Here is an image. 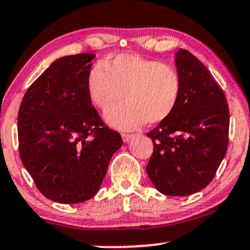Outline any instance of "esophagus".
Segmentation results:
<instances>
[{"label":"esophagus","mask_w":250,"mask_h":250,"mask_svg":"<svg viewBox=\"0 0 250 250\" xmlns=\"http://www.w3.org/2000/svg\"><path fill=\"white\" fill-rule=\"evenodd\" d=\"M132 138H134V135H128V134H122V141L125 143H129Z\"/></svg>","instance_id":"34e87169"}]
</instances>
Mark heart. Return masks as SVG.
<instances>
[{
  "instance_id": "b5f03b06",
  "label": "heart",
  "mask_w": 250,
  "mask_h": 250,
  "mask_svg": "<svg viewBox=\"0 0 250 250\" xmlns=\"http://www.w3.org/2000/svg\"><path fill=\"white\" fill-rule=\"evenodd\" d=\"M87 94L100 110H108L123 99L127 103L106 113L109 125L132 130L144 123L166 120L178 105L181 81L174 68L134 54H120L87 76Z\"/></svg>"
}]
</instances>
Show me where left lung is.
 Instances as JSON below:
<instances>
[{
  "label": "left lung",
  "instance_id": "8db88e82",
  "mask_svg": "<svg viewBox=\"0 0 250 250\" xmlns=\"http://www.w3.org/2000/svg\"><path fill=\"white\" fill-rule=\"evenodd\" d=\"M174 61L181 92L172 114L147 134L153 153L146 173L162 194L188 196L209 185L225 157L229 112L222 87L200 60L180 48Z\"/></svg>",
  "mask_w": 250,
  "mask_h": 250
}]
</instances>
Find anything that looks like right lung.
Instances as JSON below:
<instances>
[{
  "instance_id": "obj_1",
  "label": "right lung",
  "mask_w": 250,
  "mask_h": 250,
  "mask_svg": "<svg viewBox=\"0 0 250 250\" xmlns=\"http://www.w3.org/2000/svg\"><path fill=\"white\" fill-rule=\"evenodd\" d=\"M94 58L82 53L55 60L28 87L18 113L21 163L41 194L58 203L92 198L122 145L88 98Z\"/></svg>"
}]
</instances>
